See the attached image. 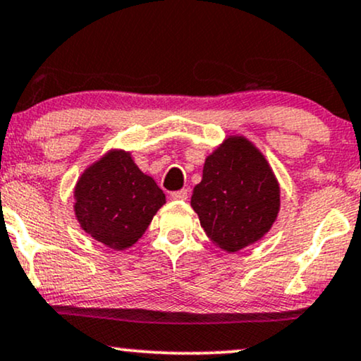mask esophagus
Instances as JSON below:
<instances>
[{
  "instance_id": "esophagus-1",
  "label": "esophagus",
  "mask_w": 361,
  "mask_h": 361,
  "mask_svg": "<svg viewBox=\"0 0 361 361\" xmlns=\"http://www.w3.org/2000/svg\"><path fill=\"white\" fill-rule=\"evenodd\" d=\"M189 195L188 189H182V190H176V192H171V199L173 201H185Z\"/></svg>"
}]
</instances>
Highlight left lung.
Wrapping results in <instances>:
<instances>
[{
  "instance_id": "obj_1",
  "label": "left lung",
  "mask_w": 361,
  "mask_h": 361,
  "mask_svg": "<svg viewBox=\"0 0 361 361\" xmlns=\"http://www.w3.org/2000/svg\"><path fill=\"white\" fill-rule=\"evenodd\" d=\"M279 195V182L261 150L244 135H228L206 157L190 206L217 247L238 252L269 233Z\"/></svg>"
}]
</instances>
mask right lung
<instances>
[{"label": "right lung", "instance_id": "right-lung-1", "mask_svg": "<svg viewBox=\"0 0 361 361\" xmlns=\"http://www.w3.org/2000/svg\"><path fill=\"white\" fill-rule=\"evenodd\" d=\"M73 197L80 228L115 251L139 241L166 204L162 189L122 149H110L88 166L75 184Z\"/></svg>", "mask_w": 361, "mask_h": 361}]
</instances>
